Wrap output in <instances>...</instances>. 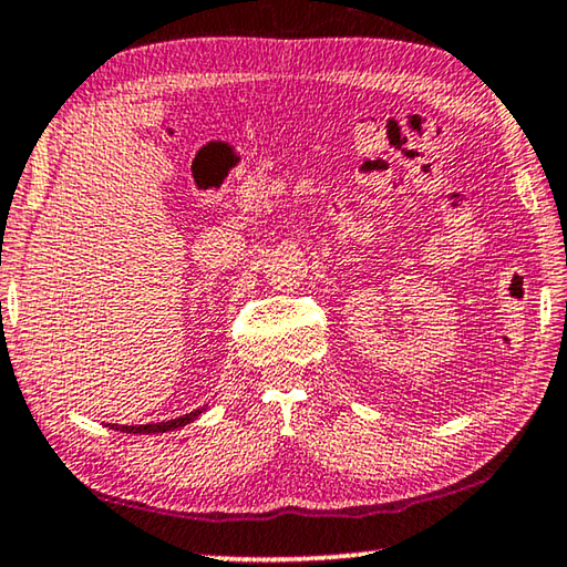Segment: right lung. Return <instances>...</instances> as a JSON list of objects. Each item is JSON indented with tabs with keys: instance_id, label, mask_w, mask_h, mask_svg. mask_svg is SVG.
Segmentation results:
<instances>
[{
	"instance_id": "right-lung-1",
	"label": "right lung",
	"mask_w": 567,
	"mask_h": 567,
	"mask_svg": "<svg viewBox=\"0 0 567 567\" xmlns=\"http://www.w3.org/2000/svg\"><path fill=\"white\" fill-rule=\"evenodd\" d=\"M199 413H202V409L186 413V416L164 421V424H143V426H118V424H113V429H115V431H125V434H164V431H174V429H178V426L192 424V421H194L196 416H199Z\"/></svg>"
}]
</instances>
